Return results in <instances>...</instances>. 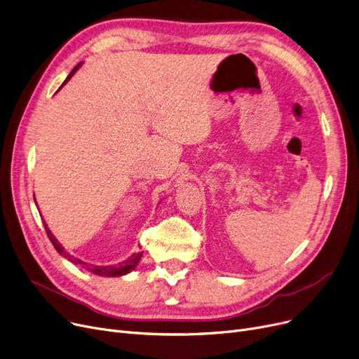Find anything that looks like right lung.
<instances>
[{
	"mask_svg": "<svg viewBox=\"0 0 359 359\" xmlns=\"http://www.w3.org/2000/svg\"><path fill=\"white\" fill-rule=\"evenodd\" d=\"M80 65H81V62L77 64V65L73 68L72 73L68 74V77L65 79V81L61 84V88L64 86V84H65L68 80H70V79L73 77V74L79 70ZM61 88H60V89H61ZM43 226H45V231H46V233H48V238L50 240V243H53V245H54L55 250L62 255V257L68 259L72 263H74L76 266H81L83 269H86V270L92 271L93 275H97V276H107V278L124 276V275H127V273H130L133 269H135V266L139 264V262H140V259H142V254H143V252H134V254L130 255V257H128L127 260H124V262H121V263H118V264H114V266H95V264H90V263H86V262H81V260L73 257L72 254L65 252L64 247L58 243V240L53 235V232L49 231V228H48V225L45 224V222H43Z\"/></svg>",
	"mask_w": 359,
	"mask_h": 359,
	"instance_id": "1",
	"label": "right lung"
}]
</instances>
